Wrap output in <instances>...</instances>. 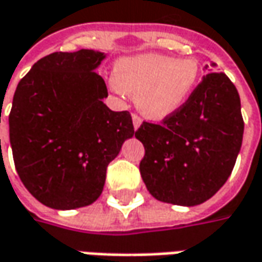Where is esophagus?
I'll list each match as a JSON object with an SVG mask.
<instances>
[{"mask_svg": "<svg viewBox=\"0 0 262 262\" xmlns=\"http://www.w3.org/2000/svg\"><path fill=\"white\" fill-rule=\"evenodd\" d=\"M133 125H134V129L137 131L138 128H140V125H141V118L138 117V115H133Z\"/></svg>", "mask_w": 262, "mask_h": 262, "instance_id": "obj_1", "label": "esophagus"}]
</instances>
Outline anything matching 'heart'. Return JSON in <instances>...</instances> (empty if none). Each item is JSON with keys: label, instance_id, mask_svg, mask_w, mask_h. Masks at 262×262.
Wrapping results in <instances>:
<instances>
[{"label": "heart", "instance_id": "obj_1", "mask_svg": "<svg viewBox=\"0 0 262 262\" xmlns=\"http://www.w3.org/2000/svg\"><path fill=\"white\" fill-rule=\"evenodd\" d=\"M199 78L201 69L194 59L143 53L117 61L112 88L135 96V106L145 118L163 121L183 108Z\"/></svg>", "mask_w": 262, "mask_h": 262}]
</instances>
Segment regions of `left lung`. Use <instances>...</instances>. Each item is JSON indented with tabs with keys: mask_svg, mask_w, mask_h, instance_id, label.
Listing matches in <instances>:
<instances>
[{
	"mask_svg": "<svg viewBox=\"0 0 262 262\" xmlns=\"http://www.w3.org/2000/svg\"><path fill=\"white\" fill-rule=\"evenodd\" d=\"M210 63L206 76L182 110L160 125L143 122L135 138L145 156L140 173L152 198L179 206H196L225 184L244 135L241 99L225 73Z\"/></svg>",
	"mask_w": 262,
	"mask_h": 262,
	"instance_id": "8db88e82",
	"label": "left lung"
}]
</instances>
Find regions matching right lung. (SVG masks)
I'll return each instance as SVG.
<instances>
[{"label": "right lung", "instance_id": "1", "mask_svg": "<svg viewBox=\"0 0 262 262\" xmlns=\"http://www.w3.org/2000/svg\"><path fill=\"white\" fill-rule=\"evenodd\" d=\"M108 54L52 53L21 79L10 112L15 170L37 201L57 210L92 205L106 167L134 137L127 111H111L96 69Z\"/></svg>", "mask_w": 262, "mask_h": 262}]
</instances>
